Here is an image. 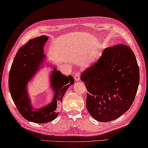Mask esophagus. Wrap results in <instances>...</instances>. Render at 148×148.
Listing matches in <instances>:
<instances>
[{"label":"esophagus","instance_id":"1","mask_svg":"<svg viewBox=\"0 0 148 148\" xmlns=\"http://www.w3.org/2000/svg\"><path fill=\"white\" fill-rule=\"evenodd\" d=\"M79 76H80L79 73H76L75 75V77H74L75 80L76 81H79V78H80Z\"/></svg>","mask_w":148,"mask_h":148}]
</instances>
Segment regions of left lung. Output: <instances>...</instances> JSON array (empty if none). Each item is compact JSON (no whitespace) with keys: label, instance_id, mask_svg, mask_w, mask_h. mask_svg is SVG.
<instances>
[{"label":"left lung","instance_id":"obj_1","mask_svg":"<svg viewBox=\"0 0 148 148\" xmlns=\"http://www.w3.org/2000/svg\"><path fill=\"white\" fill-rule=\"evenodd\" d=\"M88 92L86 107L93 118L110 122L123 115L133 103L140 71L133 51L125 45L105 48L100 59L81 75Z\"/></svg>","mask_w":148,"mask_h":148}]
</instances>
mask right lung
Here are the masks:
<instances>
[{
  "label": "right lung",
  "instance_id": "1",
  "mask_svg": "<svg viewBox=\"0 0 148 148\" xmlns=\"http://www.w3.org/2000/svg\"><path fill=\"white\" fill-rule=\"evenodd\" d=\"M48 38L45 35L34 38L20 48L13 61L9 75V90L18 111L24 119L35 123H48L56 118L59 114L56 111L57 108L62 102L66 90L75 82L72 76H66L55 68L51 75V83L54 92L53 101L38 110L32 108L27 90L22 95L19 94V78L25 75L35 73L39 64L46 57L43 47Z\"/></svg>",
  "mask_w": 148,
  "mask_h": 148
}]
</instances>
